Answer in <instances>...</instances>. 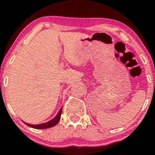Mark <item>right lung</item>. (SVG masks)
Here are the masks:
<instances>
[{"label": "right lung", "mask_w": 155, "mask_h": 155, "mask_svg": "<svg viewBox=\"0 0 155 155\" xmlns=\"http://www.w3.org/2000/svg\"><path fill=\"white\" fill-rule=\"evenodd\" d=\"M62 108L63 107L61 108L60 110H59L58 112V114H57V115L55 116L53 119L50 120L49 121H48L46 123H44V124H38V125H31V124H27V123H25V122H24V123L27 125V126L31 127V128H35V129H45V128H51V127L54 126L55 125H56L57 124H58L59 120H60L61 113H62Z\"/></svg>", "instance_id": "obj_1"}]
</instances>
